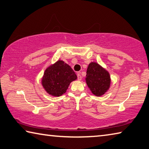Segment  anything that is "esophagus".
I'll return each mask as SVG.
<instances>
[{
    "instance_id": "34e87169",
    "label": "esophagus",
    "mask_w": 149,
    "mask_h": 149,
    "mask_svg": "<svg viewBox=\"0 0 149 149\" xmlns=\"http://www.w3.org/2000/svg\"><path fill=\"white\" fill-rule=\"evenodd\" d=\"M77 79L78 80H79V81L81 80L82 77H81V74H79V73H78V74H77Z\"/></svg>"
}]
</instances>
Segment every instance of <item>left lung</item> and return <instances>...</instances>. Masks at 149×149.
<instances>
[{
	"mask_svg": "<svg viewBox=\"0 0 149 149\" xmlns=\"http://www.w3.org/2000/svg\"><path fill=\"white\" fill-rule=\"evenodd\" d=\"M85 80L91 93L96 96H102L107 92L111 82L109 73L96 62L88 64Z\"/></svg>",
	"mask_w": 149,
	"mask_h": 149,
	"instance_id": "left-lung-1",
	"label": "left lung"
}]
</instances>
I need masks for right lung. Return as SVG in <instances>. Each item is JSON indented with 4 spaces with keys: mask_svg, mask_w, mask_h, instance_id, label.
Wrapping results in <instances>:
<instances>
[{
    "mask_svg": "<svg viewBox=\"0 0 149 149\" xmlns=\"http://www.w3.org/2000/svg\"><path fill=\"white\" fill-rule=\"evenodd\" d=\"M77 77L68 64L58 60L45 70L42 77V85L51 96L59 97L66 93L70 84Z\"/></svg>",
    "mask_w": 149,
    "mask_h": 149,
    "instance_id": "1",
    "label": "right lung"
}]
</instances>
